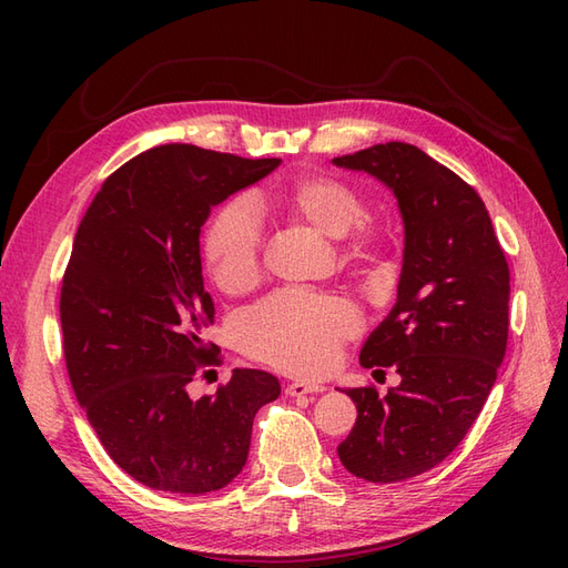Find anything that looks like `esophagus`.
Here are the masks:
<instances>
[{
    "label": "esophagus",
    "instance_id": "34e87169",
    "mask_svg": "<svg viewBox=\"0 0 568 568\" xmlns=\"http://www.w3.org/2000/svg\"><path fill=\"white\" fill-rule=\"evenodd\" d=\"M286 395H291V398H301V395H311V393H322L324 386L320 384H305V382H291L286 384Z\"/></svg>",
    "mask_w": 568,
    "mask_h": 568
}]
</instances>
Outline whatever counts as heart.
<instances>
[{
    "instance_id": "heart-1",
    "label": "heart",
    "mask_w": 568,
    "mask_h": 568,
    "mask_svg": "<svg viewBox=\"0 0 568 568\" xmlns=\"http://www.w3.org/2000/svg\"><path fill=\"white\" fill-rule=\"evenodd\" d=\"M284 213L329 239H341V261L376 270L384 261L386 227L365 213V196L346 180L322 173L291 178L272 192ZM263 227L246 199L215 209L201 236V261L209 277L227 294L248 288L261 272ZM353 307L332 294L277 291L236 320V346L261 363L294 374L329 372L341 346L357 334Z\"/></svg>"
}]
</instances>
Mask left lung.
<instances>
[{
	"mask_svg": "<svg viewBox=\"0 0 568 568\" xmlns=\"http://www.w3.org/2000/svg\"><path fill=\"white\" fill-rule=\"evenodd\" d=\"M334 163L388 184L405 222L398 301L359 351L403 382L348 388L357 419L338 445L351 474L395 484L440 464L484 409L507 351L509 265L476 189L422 149L386 142Z\"/></svg>",
	"mask_w": 568,
	"mask_h": 568,
	"instance_id": "left-lung-1",
	"label": "left lung"
}]
</instances>
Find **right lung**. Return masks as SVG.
Returning <instances> with one entry per match:
<instances>
[{"instance_id": "add662e5", "label": "right lung", "mask_w": 568, "mask_h": 568, "mask_svg": "<svg viewBox=\"0 0 568 568\" xmlns=\"http://www.w3.org/2000/svg\"><path fill=\"white\" fill-rule=\"evenodd\" d=\"M280 163L194 144L149 149L104 180L80 222L59 301L68 379L109 457L149 488H225L246 464L255 412L280 398L263 369H234L199 400L186 393L220 365L201 336L215 322L203 222Z\"/></svg>"}]
</instances>
